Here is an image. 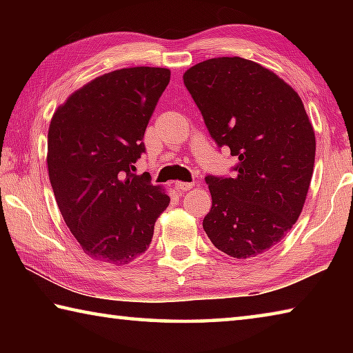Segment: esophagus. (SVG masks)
<instances>
[{
    "label": "esophagus",
    "instance_id": "1",
    "mask_svg": "<svg viewBox=\"0 0 353 353\" xmlns=\"http://www.w3.org/2000/svg\"><path fill=\"white\" fill-rule=\"evenodd\" d=\"M194 187L193 182H176V188L179 191H188Z\"/></svg>",
    "mask_w": 353,
    "mask_h": 353
}]
</instances>
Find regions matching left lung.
<instances>
[{
  "label": "left lung",
  "instance_id": "obj_1",
  "mask_svg": "<svg viewBox=\"0 0 353 353\" xmlns=\"http://www.w3.org/2000/svg\"><path fill=\"white\" fill-rule=\"evenodd\" d=\"M183 83L214 143L238 159L234 177H205L212 208L202 227L234 259L266 252L294 225L312 182L316 139L302 99L243 57L208 59Z\"/></svg>",
  "mask_w": 353,
  "mask_h": 353
}]
</instances>
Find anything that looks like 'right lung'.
<instances>
[{"label": "right lung", "instance_id": "1", "mask_svg": "<svg viewBox=\"0 0 353 353\" xmlns=\"http://www.w3.org/2000/svg\"><path fill=\"white\" fill-rule=\"evenodd\" d=\"M168 68L112 71L76 90L52 115L48 172L65 224L94 260L121 266L149 248L170 196L135 176L145 130Z\"/></svg>", "mask_w": 353, "mask_h": 353}]
</instances>
